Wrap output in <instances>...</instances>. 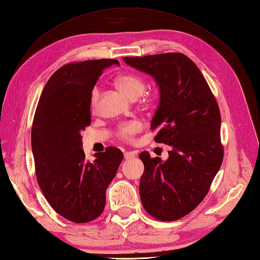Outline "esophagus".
I'll return each mask as SVG.
<instances>
[{
  "label": "esophagus",
  "instance_id": "34e87169",
  "mask_svg": "<svg viewBox=\"0 0 260 260\" xmlns=\"http://www.w3.org/2000/svg\"><path fill=\"white\" fill-rule=\"evenodd\" d=\"M135 155H136L135 152H125V153H124V159L125 160H131V159H134Z\"/></svg>",
  "mask_w": 260,
  "mask_h": 260
}]
</instances>
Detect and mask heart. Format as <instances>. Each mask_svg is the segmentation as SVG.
I'll return each mask as SVG.
<instances>
[{
  "label": "heart",
  "instance_id": "1",
  "mask_svg": "<svg viewBox=\"0 0 260 260\" xmlns=\"http://www.w3.org/2000/svg\"><path fill=\"white\" fill-rule=\"evenodd\" d=\"M115 86L117 89L123 93L125 97H128L131 100H135L139 98L145 90V82L144 80L134 74H124L119 76L115 79ZM100 97V90L99 88H94L91 92L90 98V105L91 109L96 110L98 107V101ZM141 129V125L139 122L134 121L121 125L118 130V135L120 138L124 139V140H130L136 134H138L139 130Z\"/></svg>",
  "mask_w": 260,
  "mask_h": 260
}]
</instances>
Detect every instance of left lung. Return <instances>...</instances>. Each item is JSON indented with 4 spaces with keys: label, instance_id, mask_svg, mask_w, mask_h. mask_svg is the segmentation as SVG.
<instances>
[{
    "label": "left lung",
    "instance_id": "left-lung-1",
    "mask_svg": "<svg viewBox=\"0 0 260 260\" xmlns=\"http://www.w3.org/2000/svg\"><path fill=\"white\" fill-rule=\"evenodd\" d=\"M150 75L160 91L151 129L155 142L172 147L169 157L139 155L144 164L140 198L144 210L160 220L191 213L206 196L223 162L218 105L199 67L181 53L123 57Z\"/></svg>",
    "mask_w": 260,
    "mask_h": 260
}]
</instances>
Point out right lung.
<instances>
[{
	"label": "right lung",
	"mask_w": 260,
	"mask_h": 260,
	"mask_svg": "<svg viewBox=\"0 0 260 260\" xmlns=\"http://www.w3.org/2000/svg\"><path fill=\"white\" fill-rule=\"evenodd\" d=\"M117 59L72 62L60 67L41 94L31 126L37 182L56 213L74 223L100 216L106 189L123 159L109 147L89 162L82 150L81 131L90 125V98L104 69Z\"/></svg>",
	"instance_id": "right-lung-1"
}]
</instances>
